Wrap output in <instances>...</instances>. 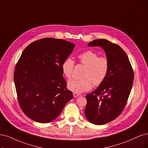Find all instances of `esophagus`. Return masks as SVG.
Wrapping results in <instances>:
<instances>
[{
	"instance_id": "34e87169",
	"label": "esophagus",
	"mask_w": 148,
	"mask_h": 148,
	"mask_svg": "<svg viewBox=\"0 0 148 148\" xmlns=\"http://www.w3.org/2000/svg\"><path fill=\"white\" fill-rule=\"evenodd\" d=\"M80 95V94H79V93H76V92H73V96L74 97H79Z\"/></svg>"
}]
</instances>
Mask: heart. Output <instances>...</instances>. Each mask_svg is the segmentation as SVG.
I'll return each mask as SVG.
<instances>
[{"label":"heart","mask_w":148,"mask_h":148,"mask_svg":"<svg viewBox=\"0 0 148 148\" xmlns=\"http://www.w3.org/2000/svg\"><path fill=\"white\" fill-rule=\"evenodd\" d=\"M79 63L86 66L82 79H73L68 81V87L71 91L82 93L90 90L93 84L96 86L101 84L108 75L109 63L106 56H99L92 50H87L80 53L78 56ZM75 66L74 61L68 57L61 65L63 75L67 79L72 77Z\"/></svg>","instance_id":"heart-1"}]
</instances>
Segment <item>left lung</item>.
<instances>
[{
	"instance_id": "1",
	"label": "left lung",
	"mask_w": 148,
	"mask_h": 148,
	"mask_svg": "<svg viewBox=\"0 0 148 148\" xmlns=\"http://www.w3.org/2000/svg\"><path fill=\"white\" fill-rule=\"evenodd\" d=\"M88 47H101L106 52L109 68L104 82L86 95L85 114L95 125H104L116 119L123 111L129 97L134 78L133 68L120 46L106 39H96Z\"/></svg>"
}]
</instances>
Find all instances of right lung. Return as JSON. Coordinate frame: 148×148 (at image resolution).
<instances>
[{
  "label": "right lung",
  "instance_id": "obj_1",
  "mask_svg": "<svg viewBox=\"0 0 148 148\" xmlns=\"http://www.w3.org/2000/svg\"><path fill=\"white\" fill-rule=\"evenodd\" d=\"M74 47L68 41L47 37L32 42L23 51L14 82L21 109L34 121H53L73 98L61 65Z\"/></svg>",
  "mask_w": 148,
  "mask_h": 148
}]
</instances>
